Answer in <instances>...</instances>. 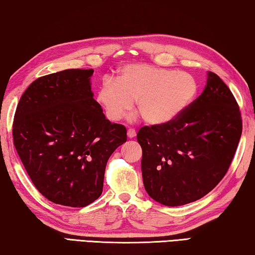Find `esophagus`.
<instances>
[{
  "label": "esophagus",
  "instance_id": "1",
  "mask_svg": "<svg viewBox=\"0 0 255 255\" xmlns=\"http://www.w3.org/2000/svg\"><path fill=\"white\" fill-rule=\"evenodd\" d=\"M136 135V131L134 128H128V139H132V137H134Z\"/></svg>",
  "mask_w": 255,
  "mask_h": 255
}]
</instances>
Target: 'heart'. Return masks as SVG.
<instances>
[{"label": "heart", "mask_w": 255, "mask_h": 255, "mask_svg": "<svg viewBox=\"0 0 255 255\" xmlns=\"http://www.w3.org/2000/svg\"><path fill=\"white\" fill-rule=\"evenodd\" d=\"M193 75L149 64H130L119 70L116 80L105 78L97 92V102L107 118L120 121L137 109L150 124H164L179 116L197 94Z\"/></svg>", "instance_id": "1"}]
</instances>
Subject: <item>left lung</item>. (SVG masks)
<instances>
[{"instance_id":"left-lung-1","label":"left lung","mask_w":255,"mask_h":255,"mask_svg":"<svg viewBox=\"0 0 255 255\" xmlns=\"http://www.w3.org/2000/svg\"><path fill=\"white\" fill-rule=\"evenodd\" d=\"M241 134L242 119L233 94L208 71L202 95L179 116L137 132L146 193L171 207L204 197L229 170Z\"/></svg>"}]
</instances>
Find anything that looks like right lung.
Instances as JSON below:
<instances>
[{
  "label": "right lung",
  "instance_id": "add662e5",
  "mask_svg": "<svg viewBox=\"0 0 255 255\" xmlns=\"http://www.w3.org/2000/svg\"><path fill=\"white\" fill-rule=\"evenodd\" d=\"M93 69L35 79L17 104L13 141L26 172L50 202L85 207L102 195L107 160L127 142L94 100Z\"/></svg>",
  "mask_w": 255,
  "mask_h": 255
}]
</instances>
